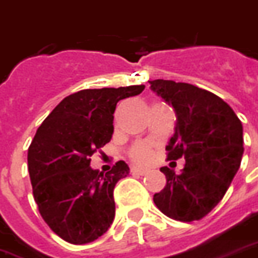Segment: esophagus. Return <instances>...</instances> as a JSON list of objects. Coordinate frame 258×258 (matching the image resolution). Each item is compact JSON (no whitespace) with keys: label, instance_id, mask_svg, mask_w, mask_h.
<instances>
[{"label":"esophagus","instance_id":"esophagus-1","mask_svg":"<svg viewBox=\"0 0 258 258\" xmlns=\"http://www.w3.org/2000/svg\"><path fill=\"white\" fill-rule=\"evenodd\" d=\"M131 172L134 173V175H141V176H144L148 173V169H144V168H137V167H133L131 168Z\"/></svg>","mask_w":258,"mask_h":258}]
</instances>
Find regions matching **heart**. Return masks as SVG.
Masks as SVG:
<instances>
[{
	"instance_id": "b5f03b06",
	"label": "heart",
	"mask_w": 258,
	"mask_h": 258,
	"mask_svg": "<svg viewBox=\"0 0 258 258\" xmlns=\"http://www.w3.org/2000/svg\"><path fill=\"white\" fill-rule=\"evenodd\" d=\"M130 157L137 164H148L152 160V157H153V152H152V149L148 145L139 144L135 145L134 148L131 149Z\"/></svg>"
}]
</instances>
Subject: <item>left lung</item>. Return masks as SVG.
Returning a JSON list of instances; mask_svg holds the SVG:
<instances>
[{"mask_svg":"<svg viewBox=\"0 0 258 258\" xmlns=\"http://www.w3.org/2000/svg\"><path fill=\"white\" fill-rule=\"evenodd\" d=\"M150 89L176 114L175 134L165 148L168 160L184 157L182 173L160 168L167 184L153 201L173 220H201L223 200L241 167L243 128L227 102L188 83L156 79Z\"/></svg>","mask_w":258,"mask_h":258,"instance_id":"1","label":"left lung"}]
</instances>
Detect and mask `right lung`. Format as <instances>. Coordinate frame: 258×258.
I'll list each match as a JSON object with an SVG mask.
<instances>
[{"label": "right lung", "instance_id": "add662e5", "mask_svg": "<svg viewBox=\"0 0 258 258\" xmlns=\"http://www.w3.org/2000/svg\"><path fill=\"white\" fill-rule=\"evenodd\" d=\"M144 89L139 85L78 91L61 101L37 130L27 154L32 194L42 219L61 239L89 243L112 224L113 188L130 168L117 161L102 173L90 167V157L112 139L117 102Z\"/></svg>", "mask_w": 258, "mask_h": 258}]
</instances>
